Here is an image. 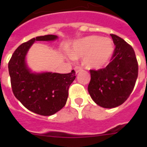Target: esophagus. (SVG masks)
Listing matches in <instances>:
<instances>
[{"instance_id":"obj_1","label":"esophagus","mask_w":147,"mask_h":147,"mask_svg":"<svg viewBox=\"0 0 147 147\" xmlns=\"http://www.w3.org/2000/svg\"><path fill=\"white\" fill-rule=\"evenodd\" d=\"M82 67H80V66H76V67H75V71H76V74L79 73L80 71H82Z\"/></svg>"}]
</instances>
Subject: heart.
Segmentation results:
<instances>
[{
  "label": "heart",
  "mask_w": 147,
  "mask_h": 147,
  "mask_svg": "<svg viewBox=\"0 0 147 147\" xmlns=\"http://www.w3.org/2000/svg\"><path fill=\"white\" fill-rule=\"evenodd\" d=\"M114 46L112 40L90 36L76 41L73 45V57H84V64L88 68L103 67L112 57Z\"/></svg>",
  "instance_id": "heart-1"
}]
</instances>
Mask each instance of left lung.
I'll return each instance as SVG.
<instances>
[{"instance_id": "1", "label": "left lung", "mask_w": 147, "mask_h": 147, "mask_svg": "<svg viewBox=\"0 0 147 147\" xmlns=\"http://www.w3.org/2000/svg\"><path fill=\"white\" fill-rule=\"evenodd\" d=\"M115 49L111 62L105 68L90 70L88 85L92 99L105 108L122 105L133 90L138 74V65L135 51L129 44L111 34Z\"/></svg>"}]
</instances>
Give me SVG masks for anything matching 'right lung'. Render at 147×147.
<instances>
[{
    "instance_id": "add662e5",
    "label": "right lung",
    "mask_w": 147,
    "mask_h": 147,
    "mask_svg": "<svg viewBox=\"0 0 147 147\" xmlns=\"http://www.w3.org/2000/svg\"><path fill=\"white\" fill-rule=\"evenodd\" d=\"M56 39L57 36L49 34L23 42L13 53L8 65L15 96L26 108L41 115H51L64 107L70 85L76 78L74 70L69 74H33L27 67L26 55L32 44Z\"/></svg>"
}]
</instances>
